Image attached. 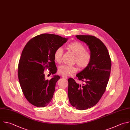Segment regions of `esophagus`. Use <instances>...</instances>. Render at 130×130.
Returning a JSON list of instances; mask_svg holds the SVG:
<instances>
[{
    "label": "esophagus",
    "mask_w": 130,
    "mask_h": 130,
    "mask_svg": "<svg viewBox=\"0 0 130 130\" xmlns=\"http://www.w3.org/2000/svg\"><path fill=\"white\" fill-rule=\"evenodd\" d=\"M61 77H62V78L63 79H67V78H68L66 76H62Z\"/></svg>",
    "instance_id": "obj_1"
}]
</instances>
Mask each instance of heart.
I'll use <instances>...</instances> for the list:
<instances>
[{
    "instance_id": "b5f03b06",
    "label": "heart",
    "mask_w": 130,
    "mask_h": 130,
    "mask_svg": "<svg viewBox=\"0 0 130 130\" xmlns=\"http://www.w3.org/2000/svg\"><path fill=\"white\" fill-rule=\"evenodd\" d=\"M68 49L75 55L74 62L76 63L79 68L84 69L87 68L90 64L92 55L91 53L86 50V47L81 43L78 42H72L68 45ZM63 54L62 47H58L54 51V58L56 62L60 63L61 61ZM77 71L75 66H70L63 64L59 67L58 72L59 74L63 76H69L75 73Z\"/></svg>"
}]
</instances>
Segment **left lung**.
I'll use <instances>...</instances> for the list:
<instances>
[{
	"instance_id": "8db88e82",
	"label": "left lung",
	"mask_w": 130,
	"mask_h": 130,
	"mask_svg": "<svg viewBox=\"0 0 130 130\" xmlns=\"http://www.w3.org/2000/svg\"><path fill=\"white\" fill-rule=\"evenodd\" d=\"M76 37L87 45L92 55L89 65L76 75L77 79L85 83L80 85L72 78L68 80L71 104L83 110L96 104L106 91L111 60L107 48L100 39L92 36L78 35Z\"/></svg>"
}]
</instances>
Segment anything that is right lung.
Wrapping results in <instances>:
<instances>
[{
	"mask_svg": "<svg viewBox=\"0 0 130 130\" xmlns=\"http://www.w3.org/2000/svg\"><path fill=\"white\" fill-rule=\"evenodd\" d=\"M67 40L58 35L44 34L32 38L25 46L19 61L18 76L22 92L32 105L45 107L52 99L60 77L46 79L44 70L48 69L52 75L56 72L54 53Z\"/></svg>",
	"mask_w": 130,
	"mask_h": 130,
	"instance_id": "obj_1",
	"label": "right lung"
}]
</instances>
